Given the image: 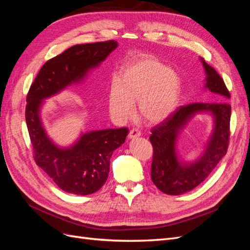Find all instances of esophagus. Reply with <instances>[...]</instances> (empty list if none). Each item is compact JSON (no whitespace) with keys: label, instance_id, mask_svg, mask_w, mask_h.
<instances>
[{"label":"esophagus","instance_id":"esophagus-1","mask_svg":"<svg viewBox=\"0 0 250 250\" xmlns=\"http://www.w3.org/2000/svg\"><path fill=\"white\" fill-rule=\"evenodd\" d=\"M138 137H141V131L137 129V128H133V129L129 131V134H128V138L129 139H135Z\"/></svg>","mask_w":250,"mask_h":250}]
</instances>
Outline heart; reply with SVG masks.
I'll return each mask as SVG.
<instances>
[{"mask_svg": "<svg viewBox=\"0 0 250 250\" xmlns=\"http://www.w3.org/2000/svg\"><path fill=\"white\" fill-rule=\"evenodd\" d=\"M180 90L176 72L153 56L141 55L123 66L120 78L110 79L107 106L113 119L125 122L132 117L138 100L139 116L147 123L157 124L176 108Z\"/></svg>", "mask_w": 250, "mask_h": 250, "instance_id": "b5f03b06", "label": "heart"}]
</instances>
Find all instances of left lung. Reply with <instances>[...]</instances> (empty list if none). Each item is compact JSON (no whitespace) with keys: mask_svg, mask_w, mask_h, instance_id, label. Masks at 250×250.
Masks as SVG:
<instances>
[{"mask_svg":"<svg viewBox=\"0 0 250 250\" xmlns=\"http://www.w3.org/2000/svg\"><path fill=\"white\" fill-rule=\"evenodd\" d=\"M200 60L206 73L204 88L229 99L230 95L220 75L203 58ZM199 113H208L213 118V129L201 156L195 161L186 162L178 155L177 140L189 120ZM230 113L231 107L228 102L192 103L177 108L151 130L149 140L153 146L151 179L158 190L168 195H181L192 191L209 175L228 151Z\"/></svg>","mask_w":250,"mask_h":250,"instance_id":"left-lung-1","label":"left lung"}]
</instances>
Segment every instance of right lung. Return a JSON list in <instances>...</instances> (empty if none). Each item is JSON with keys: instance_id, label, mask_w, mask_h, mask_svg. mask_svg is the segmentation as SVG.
Segmentation results:
<instances>
[{"instance_id": "right-lung-1", "label": "right lung", "mask_w": 250, "mask_h": 250, "mask_svg": "<svg viewBox=\"0 0 250 250\" xmlns=\"http://www.w3.org/2000/svg\"><path fill=\"white\" fill-rule=\"evenodd\" d=\"M118 46L107 41L69 48L42 65L28 93L26 123L35 163L66 193L89 195L100 190L108 177L110 157L124 144L128 129L81 132L72 145L62 147L44 129L42 108L46 99L84 80Z\"/></svg>"}]
</instances>
